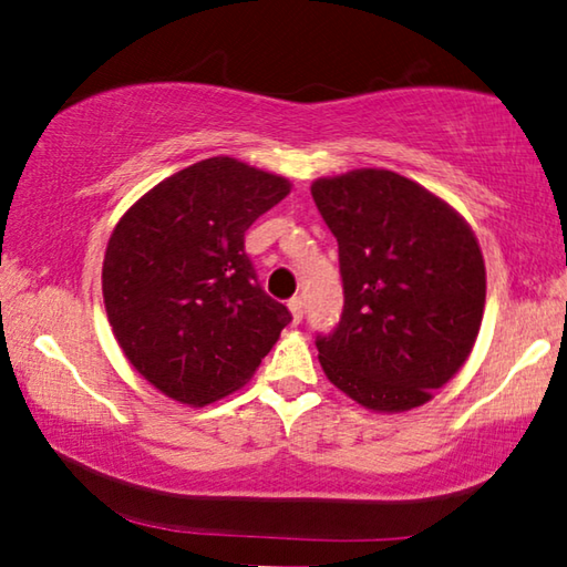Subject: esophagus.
Wrapping results in <instances>:
<instances>
[{
    "instance_id": "34e87169",
    "label": "esophagus",
    "mask_w": 567,
    "mask_h": 567,
    "mask_svg": "<svg viewBox=\"0 0 567 567\" xmlns=\"http://www.w3.org/2000/svg\"><path fill=\"white\" fill-rule=\"evenodd\" d=\"M289 309H291V316H293V323H299L303 319V299H301V296H291Z\"/></svg>"
}]
</instances>
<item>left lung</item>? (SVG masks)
<instances>
[{"mask_svg":"<svg viewBox=\"0 0 567 567\" xmlns=\"http://www.w3.org/2000/svg\"><path fill=\"white\" fill-rule=\"evenodd\" d=\"M339 241L343 311L316 349L333 385L373 411L431 401L468 359L485 306L471 226L411 178L385 168L311 186Z\"/></svg>","mask_w":567,"mask_h":567,"instance_id":"1","label":"left lung"}]
</instances>
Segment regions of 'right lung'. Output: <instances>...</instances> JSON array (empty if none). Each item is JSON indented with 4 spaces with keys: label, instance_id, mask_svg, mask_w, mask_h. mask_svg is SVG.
<instances>
[{
    "label": "right lung",
    "instance_id": "add662e5",
    "mask_svg": "<svg viewBox=\"0 0 567 567\" xmlns=\"http://www.w3.org/2000/svg\"><path fill=\"white\" fill-rule=\"evenodd\" d=\"M291 192L284 176L204 158L128 208L102 289L118 346L168 399L212 403L251 379L291 311L258 284L244 236Z\"/></svg>",
    "mask_w": 567,
    "mask_h": 567
}]
</instances>
